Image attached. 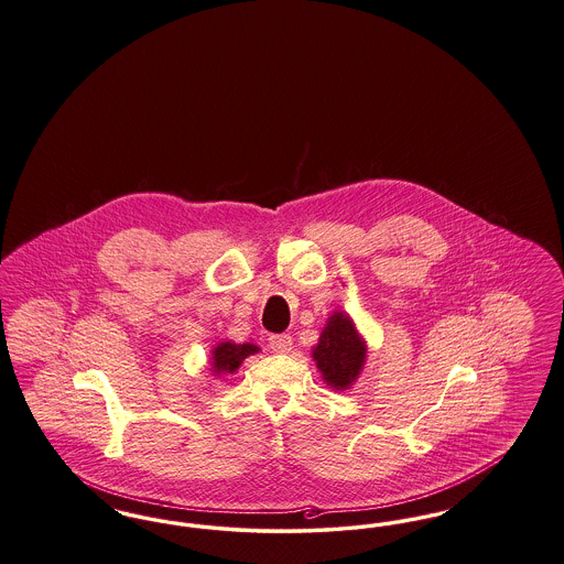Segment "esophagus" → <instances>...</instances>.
I'll use <instances>...</instances> for the list:
<instances>
[{
  "mask_svg": "<svg viewBox=\"0 0 564 564\" xmlns=\"http://www.w3.org/2000/svg\"><path fill=\"white\" fill-rule=\"evenodd\" d=\"M292 336L288 334H272L269 338L272 352H279V355H288L292 350Z\"/></svg>",
  "mask_w": 564,
  "mask_h": 564,
  "instance_id": "1",
  "label": "esophagus"
}]
</instances>
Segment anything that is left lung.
I'll list each match as a JSON object with an SVG mask.
<instances>
[{
  "mask_svg": "<svg viewBox=\"0 0 564 564\" xmlns=\"http://www.w3.org/2000/svg\"><path fill=\"white\" fill-rule=\"evenodd\" d=\"M313 357L323 380L336 390H344L355 382L365 361V344L348 316L336 313L329 318Z\"/></svg>",
  "mask_w": 564,
  "mask_h": 564,
  "instance_id": "left-lung-1",
  "label": "left lung"
}]
</instances>
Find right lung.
Returning a JSON list of instances; mask_svg holds the SVG:
<instances>
[{"label":"right lung","mask_w":564,"mask_h":564,"mask_svg":"<svg viewBox=\"0 0 564 564\" xmlns=\"http://www.w3.org/2000/svg\"><path fill=\"white\" fill-rule=\"evenodd\" d=\"M258 352V346L253 344H235V341H223L214 348V371L232 373L246 357Z\"/></svg>","instance_id":"right-lung-1"}]
</instances>
